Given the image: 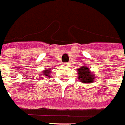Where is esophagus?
I'll return each instance as SVG.
<instances>
[{
  "mask_svg": "<svg viewBox=\"0 0 125 125\" xmlns=\"http://www.w3.org/2000/svg\"><path fill=\"white\" fill-rule=\"evenodd\" d=\"M64 65L67 67V66H68V63H67V62H65V63H64Z\"/></svg>",
  "mask_w": 125,
  "mask_h": 125,
  "instance_id": "obj_1",
  "label": "esophagus"
}]
</instances>
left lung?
<instances>
[{
  "label": "left lung",
  "instance_id": "1",
  "mask_svg": "<svg viewBox=\"0 0 125 125\" xmlns=\"http://www.w3.org/2000/svg\"><path fill=\"white\" fill-rule=\"evenodd\" d=\"M78 79L81 83H92L94 81V75L90 72L89 67L83 65L78 69Z\"/></svg>",
  "mask_w": 125,
  "mask_h": 125
}]
</instances>
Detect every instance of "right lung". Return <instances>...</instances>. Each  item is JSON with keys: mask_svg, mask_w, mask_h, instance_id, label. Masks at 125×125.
<instances>
[{"mask_svg": "<svg viewBox=\"0 0 125 125\" xmlns=\"http://www.w3.org/2000/svg\"><path fill=\"white\" fill-rule=\"evenodd\" d=\"M50 73V69H45V70L43 71L42 75H43V76H48Z\"/></svg>", "mask_w": 125, "mask_h": 125, "instance_id": "obj_1", "label": "right lung"}]
</instances>
